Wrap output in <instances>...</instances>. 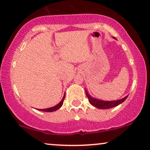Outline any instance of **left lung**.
I'll list each match as a JSON object with an SVG mask.
<instances>
[{
  "instance_id": "1",
  "label": "left lung",
  "mask_w": 150,
  "mask_h": 150,
  "mask_svg": "<svg viewBox=\"0 0 150 150\" xmlns=\"http://www.w3.org/2000/svg\"><path fill=\"white\" fill-rule=\"evenodd\" d=\"M86 93L87 97H88L89 100V102H90V104L91 105H93V106L96 107V108L100 109H108L117 106L118 105L122 103V102L127 99V97H128V96H127L126 97L122 98V99L115 100V101H104V100H100L96 99L94 98H92L89 94L87 90H86Z\"/></svg>"
}]
</instances>
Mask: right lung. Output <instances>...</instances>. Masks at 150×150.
I'll use <instances>...</instances> for the list:
<instances>
[{
    "label": "right lung",
    "instance_id": "1",
    "mask_svg": "<svg viewBox=\"0 0 150 150\" xmlns=\"http://www.w3.org/2000/svg\"><path fill=\"white\" fill-rule=\"evenodd\" d=\"M64 98H65V93L64 94V96H63V98H62L61 101L57 105H56V106H53V107H51V108H46V109H38V110H40V111H44V112H53V111L57 110L58 109H59L62 106V104H63V101H64Z\"/></svg>",
    "mask_w": 150,
    "mask_h": 150
}]
</instances>
